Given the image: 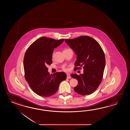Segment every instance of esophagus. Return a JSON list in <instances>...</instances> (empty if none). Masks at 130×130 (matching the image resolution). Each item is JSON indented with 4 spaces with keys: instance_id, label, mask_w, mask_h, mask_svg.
<instances>
[{
    "instance_id": "obj_1",
    "label": "esophagus",
    "mask_w": 130,
    "mask_h": 130,
    "mask_svg": "<svg viewBox=\"0 0 130 130\" xmlns=\"http://www.w3.org/2000/svg\"><path fill=\"white\" fill-rule=\"evenodd\" d=\"M71 78V77L70 76V75L69 74H67V78L69 79V78Z\"/></svg>"
}]
</instances>
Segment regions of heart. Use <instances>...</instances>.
<instances>
[{"instance_id":"obj_1","label":"heart","mask_w":130,"mask_h":130,"mask_svg":"<svg viewBox=\"0 0 130 130\" xmlns=\"http://www.w3.org/2000/svg\"><path fill=\"white\" fill-rule=\"evenodd\" d=\"M64 71H67V69L64 68Z\"/></svg>"}]
</instances>
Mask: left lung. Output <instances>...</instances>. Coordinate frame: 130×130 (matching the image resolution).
I'll use <instances>...</instances> for the list:
<instances>
[{"label": "left lung", "mask_w": 130, "mask_h": 130, "mask_svg": "<svg viewBox=\"0 0 130 130\" xmlns=\"http://www.w3.org/2000/svg\"><path fill=\"white\" fill-rule=\"evenodd\" d=\"M64 40L77 55L75 66H83L84 69L82 74L71 75L78 81L75 91L84 96L92 93L101 83L105 67V56L102 48L95 39L87 36ZM78 69L75 67L74 70Z\"/></svg>", "instance_id": "left-lung-1"}]
</instances>
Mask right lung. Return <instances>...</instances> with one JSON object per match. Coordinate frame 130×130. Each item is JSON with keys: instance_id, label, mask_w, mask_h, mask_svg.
I'll list each match as a JSON object with an SVG mask.
<instances>
[{"instance_id": "right-lung-1", "label": "right lung", "mask_w": 130, "mask_h": 130, "mask_svg": "<svg viewBox=\"0 0 130 130\" xmlns=\"http://www.w3.org/2000/svg\"><path fill=\"white\" fill-rule=\"evenodd\" d=\"M64 40L43 37L34 42L26 51L24 58L25 78L30 88L39 96L47 97L55 94L59 84L66 79L65 72L50 75L47 67L53 63L54 49Z\"/></svg>"}]
</instances>
